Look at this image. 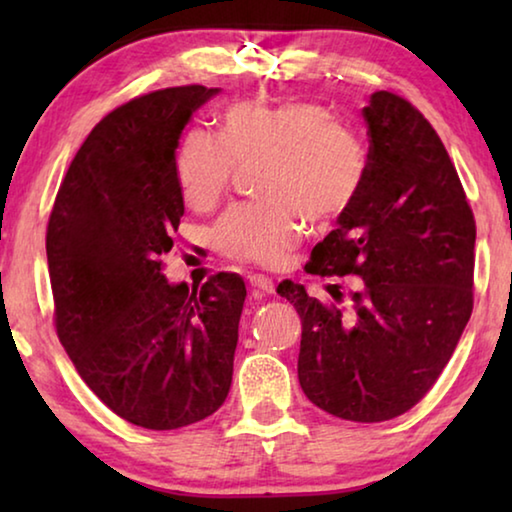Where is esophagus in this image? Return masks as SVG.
Instances as JSON below:
<instances>
[{
	"label": "esophagus",
	"instance_id": "esophagus-1",
	"mask_svg": "<svg viewBox=\"0 0 512 512\" xmlns=\"http://www.w3.org/2000/svg\"><path fill=\"white\" fill-rule=\"evenodd\" d=\"M250 287H253L255 293H273L275 291V282L271 280V277L266 275H259V273H253L248 277Z\"/></svg>",
	"mask_w": 512,
	"mask_h": 512
}]
</instances>
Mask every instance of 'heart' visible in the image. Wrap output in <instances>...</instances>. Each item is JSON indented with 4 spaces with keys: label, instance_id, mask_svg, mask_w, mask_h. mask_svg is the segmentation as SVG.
Wrapping results in <instances>:
<instances>
[{
    "label": "heart",
    "instance_id": "obj_1",
    "mask_svg": "<svg viewBox=\"0 0 512 512\" xmlns=\"http://www.w3.org/2000/svg\"><path fill=\"white\" fill-rule=\"evenodd\" d=\"M266 162L259 192L212 228V246L232 262L280 266L316 225L341 221L363 194L368 151L318 101H239L225 108L221 135L194 126L176 149V180L185 203L205 212L228 194L239 164Z\"/></svg>",
    "mask_w": 512,
    "mask_h": 512
}]
</instances>
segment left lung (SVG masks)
<instances>
[{"label": "left lung", "mask_w": 512, "mask_h": 512, "mask_svg": "<svg viewBox=\"0 0 512 512\" xmlns=\"http://www.w3.org/2000/svg\"><path fill=\"white\" fill-rule=\"evenodd\" d=\"M363 119L366 187L305 266L359 275L361 291L350 309L293 282L277 293L302 320L298 379L309 400L336 418L384 422L431 391L472 316L476 221L445 144L413 103L381 90Z\"/></svg>", "instance_id": "left-lung-1"}]
</instances>
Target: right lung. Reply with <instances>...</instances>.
<instances>
[{"mask_svg":"<svg viewBox=\"0 0 512 512\" xmlns=\"http://www.w3.org/2000/svg\"><path fill=\"white\" fill-rule=\"evenodd\" d=\"M219 90H155L92 128L65 173L47 225L60 343L90 391L137 427L201 422L228 397L246 284L216 273L169 284L162 255L185 214L176 146Z\"/></svg>","mask_w":512,"mask_h":512,"instance_id":"right-lung-1","label":"right lung"}]
</instances>
